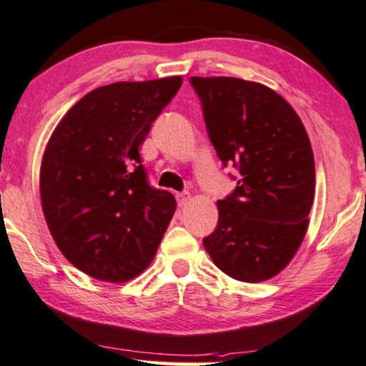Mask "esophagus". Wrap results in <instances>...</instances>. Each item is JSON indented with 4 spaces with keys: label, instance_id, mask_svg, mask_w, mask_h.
Segmentation results:
<instances>
[{
    "label": "esophagus",
    "instance_id": "1",
    "mask_svg": "<svg viewBox=\"0 0 366 366\" xmlns=\"http://www.w3.org/2000/svg\"><path fill=\"white\" fill-rule=\"evenodd\" d=\"M175 197H177L179 206H186L187 202L191 201V194H189V192H179Z\"/></svg>",
    "mask_w": 366,
    "mask_h": 366
}]
</instances>
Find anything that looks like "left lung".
<instances>
[{
  "instance_id": "8db88e82",
  "label": "left lung",
  "mask_w": 366,
  "mask_h": 366,
  "mask_svg": "<svg viewBox=\"0 0 366 366\" xmlns=\"http://www.w3.org/2000/svg\"><path fill=\"white\" fill-rule=\"evenodd\" d=\"M191 84L217 157L239 170L233 194L217 201L214 233L202 243L231 279H272L292 260L309 226L316 170L306 128L260 82L191 77Z\"/></svg>"
}]
</instances>
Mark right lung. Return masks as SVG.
<instances>
[{"label": "right lung", "mask_w": 366, "mask_h": 366, "mask_svg": "<svg viewBox=\"0 0 366 366\" xmlns=\"http://www.w3.org/2000/svg\"><path fill=\"white\" fill-rule=\"evenodd\" d=\"M182 77L114 82L87 92L55 127L40 167L45 221L62 255L92 279L142 274L175 211L154 189L140 145Z\"/></svg>", "instance_id": "1"}]
</instances>
